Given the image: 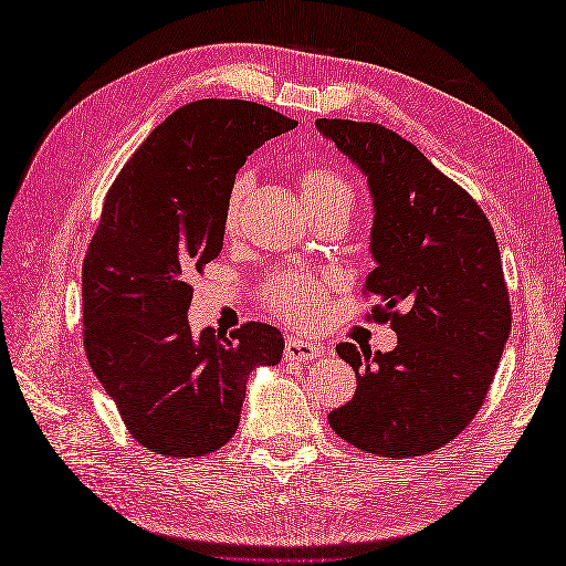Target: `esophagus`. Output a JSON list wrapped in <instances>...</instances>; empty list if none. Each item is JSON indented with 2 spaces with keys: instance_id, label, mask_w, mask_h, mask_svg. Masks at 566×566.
Here are the masks:
<instances>
[{
  "instance_id": "34e87169",
  "label": "esophagus",
  "mask_w": 566,
  "mask_h": 566,
  "mask_svg": "<svg viewBox=\"0 0 566 566\" xmlns=\"http://www.w3.org/2000/svg\"><path fill=\"white\" fill-rule=\"evenodd\" d=\"M323 355V345L316 343H308L304 338H286L284 345V357L286 359H298V363H308V359H316Z\"/></svg>"
}]
</instances>
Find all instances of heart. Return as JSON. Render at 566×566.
Segmentation results:
<instances>
[{
    "label": "heart",
    "instance_id": "obj_1",
    "mask_svg": "<svg viewBox=\"0 0 566 566\" xmlns=\"http://www.w3.org/2000/svg\"><path fill=\"white\" fill-rule=\"evenodd\" d=\"M250 189V177H238L231 189L226 209V226L233 228L238 219L240 201ZM298 191L311 219L316 216H345L350 221L357 203V187L347 175L331 165H311L298 175ZM323 296H326V280L304 272H280L262 286V298L276 314L296 326H306L316 318Z\"/></svg>",
    "mask_w": 566,
    "mask_h": 566
}]
</instances>
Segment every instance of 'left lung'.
<instances>
[{
	"label": "left lung",
	"mask_w": 566,
	"mask_h": 566,
	"mask_svg": "<svg viewBox=\"0 0 566 566\" xmlns=\"http://www.w3.org/2000/svg\"><path fill=\"white\" fill-rule=\"evenodd\" d=\"M371 191V318L396 331L391 353L335 350L357 375L353 401L328 413L355 448L418 457L469 426L494 381L511 333L501 252L484 211L413 143L379 124L318 118Z\"/></svg>",
	"instance_id": "obj_1"
}]
</instances>
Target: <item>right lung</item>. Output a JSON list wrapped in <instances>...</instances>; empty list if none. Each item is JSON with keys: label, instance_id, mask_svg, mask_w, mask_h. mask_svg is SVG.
Listing matches in <instances>:
<instances>
[{"label": "right lung", "instance_id": "right-lung-1", "mask_svg": "<svg viewBox=\"0 0 566 566\" xmlns=\"http://www.w3.org/2000/svg\"><path fill=\"white\" fill-rule=\"evenodd\" d=\"M296 122L243 99L170 114L106 191L82 264L84 350L130 436L167 457L233 438L248 375L282 359V333L243 323L191 333L189 280L219 258L235 172Z\"/></svg>", "mask_w": 566, "mask_h": 566}]
</instances>
